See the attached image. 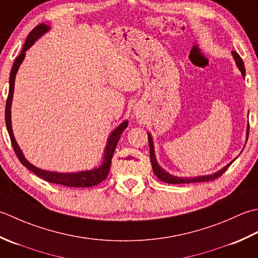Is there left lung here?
<instances>
[{
    "label": "left lung",
    "mask_w": 258,
    "mask_h": 258,
    "mask_svg": "<svg viewBox=\"0 0 258 258\" xmlns=\"http://www.w3.org/2000/svg\"><path fill=\"white\" fill-rule=\"evenodd\" d=\"M232 54L234 56V60L236 62V66L238 67L239 71L241 72V76L245 77V66L244 62L241 60V57L239 56L238 53L236 52H232ZM248 134H249V124L247 125V131H246V140L248 139ZM148 140H149V150H150V161H151V166H152V170H154L155 175L159 178L161 181L167 182V183H189V182H202V181H210L216 179V178L220 177L223 173L228 169V167L233 164V161H230L228 165H226L223 169H220L219 171L213 173V175H206V176H197V177H177V176H172L170 173H168L166 170L162 169V168L158 165V162L156 160V155H155V147H154V141H152L151 135L148 133Z\"/></svg>",
    "instance_id": "1"
}]
</instances>
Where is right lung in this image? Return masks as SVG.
Returning <instances> with one entry per match:
<instances>
[{"label":"right lung","mask_w":258,"mask_h":258,"mask_svg":"<svg viewBox=\"0 0 258 258\" xmlns=\"http://www.w3.org/2000/svg\"><path fill=\"white\" fill-rule=\"evenodd\" d=\"M50 30V26H48L44 23H41L38 26L31 31L29 33L28 38L25 40V43L23 45V49L21 51V54L15 59L14 64L12 67L11 73H10V88H9V96L7 100V106H5V123H7V129L9 131L10 139H11V143L13 146V149L17 154L19 160L21 164L28 168L29 170L35 173L36 176H39L42 179H44L52 183H57V185H63L67 187H92L96 186L98 183L102 182L106 179L110 166H111V159L113 156V152L115 150V147H117L118 141L121 137V134L123 130L127 128L128 121L124 120L122 123H120L117 128H115L111 134H110L107 146L104 148V155H103V161L102 165L99 166L98 168H93L91 170H86V171H79V172H54V171H48V170H42L40 168L33 166L32 164L25 159L22 150L20 149V147L17 143V140L14 138L13 130H12V122H11V106H12V99H13V92H14V82H15V76H17V72L19 68L22 63L24 56H25V51L29 50L31 46L33 45L34 42L41 38L44 33L48 32Z\"/></svg>","instance_id":"1"}]
</instances>
